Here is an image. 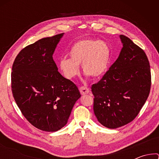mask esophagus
I'll return each instance as SVG.
<instances>
[{
	"instance_id": "1",
	"label": "esophagus",
	"mask_w": 159,
	"mask_h": 159,
	"mask_svg": "<svg viewBox=\"0 0 159 159\" xmlns=\"http://www.w3.org/2000/svg\"><path fill=\"white\" fill-rule=\"evenodd\" d=\"M79 90H80V94H81L82 95H86V94H88L90 93V89L88 88L85 87V86H82V87H80L79 88Z\"/></svg>"
}]
</instances>
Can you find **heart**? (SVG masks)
Wrapping results in <instances>:
<instances>
[{"label":"heart","mask_w":159,"mask_h":159,"mask_svg":"<svg viewBox=\"0 0 159 159\" xmlns=\"http://www.w3.org/2000/svg\"><path fill=\"white\" fill-rule=\"evenodd\" d=\"M69 59L62 58L59 62L61 73L71 79L79 74L81 64L86 76L99 78L106 73L109 66L111 50L106 41L93 39H80L72 45Z\"/></svg>","instance_id":"b5f03b06"}]
</instances>
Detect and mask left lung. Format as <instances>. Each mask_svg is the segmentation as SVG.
I'll return each instance as SVG.
<instances>
[{
	"label": "left lung",
	"instance_id": "8db88e82",
	"mask_svg": "<svg viewBox=\"0 0 159 159\" xmlns=\"http://www.w3.org/2000/svg\"><path fill=\"white\" fill-rule=\"evenodd\" d=\"M119 56L98 83L92 85L93 110L98 121L115 129L134 119L151 88L149 60L144 50L124 35Z\"/></svg>",
	"mask_w": 159,
	"mask_h": 159
}]
</instances>
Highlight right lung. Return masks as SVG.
Segmentation results:
<instances>
[{"label":"right lung","instance_id":"right-lung-1","mask_svg":"<svg viewBox=\"0 0 159 159\" xmlns=\"http://www.w3.org/2000/svg\"><path fill=\"white\" fill-rule=\"evenodd\" d=\"M63 35L44 38L26 46L12 65L11 87L16 103L28 121L43 131L63 128L80 98L77 86L61 76L52 58Z\"/></svg>","mask_w":159,"mask_h":159}]
</instances>
